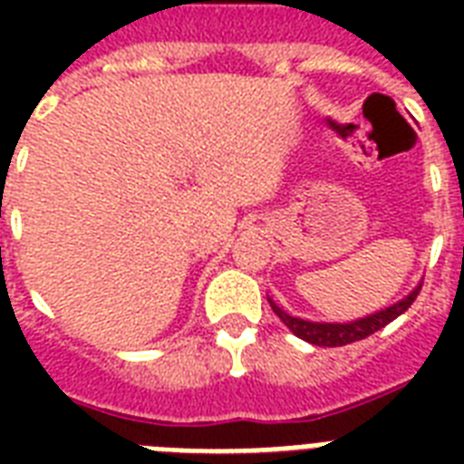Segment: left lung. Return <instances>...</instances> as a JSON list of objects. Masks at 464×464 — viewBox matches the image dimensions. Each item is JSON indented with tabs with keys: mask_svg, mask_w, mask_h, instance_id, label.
<instances>
[{
	"mask_svg": "<svg viewBox=\"0 0 464 464\" xmlns=\"http://www.w3.org/2000/svg\"><path fill=\"white\" fill-rule=\"evenodd\" d=\"M419 289H421V284L411 291L410 296H404L402 301H397V304H392L390 308L378 310L373 315L359 317V320H353V323H313V320L289 315V313L279 308L272 298H269V305H272V310L276 313V317H279L296 337L305 339V342H310V344L315 346H344L352 344V342H359V339L371 337L373 332L382 330L385 324H390L395 317L402 315L404 310L417 301Z\"/></svg>",
	"mask_w": 464,
	"mask_h": 464,
	"instance_id": "8db88e82",
	"label": "left lung"
}]
</instances>
